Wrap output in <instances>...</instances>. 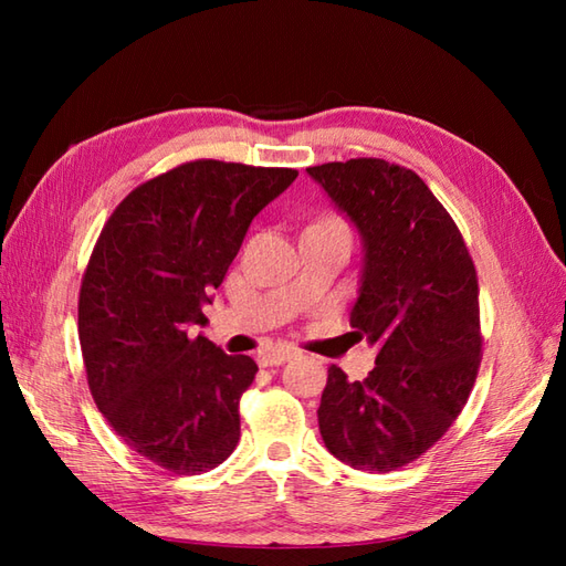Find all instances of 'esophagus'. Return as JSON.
<instances>
[{"label":"esophagus","instance_id":"obj_1","mask_svg":"<svg viewBox=\"0 0 566 566\" xmlns=\"http://www.w3.org/2000/svg\"><path fill=\"white\" fill-rule=\"evenodd\" d=\"M292 357H296V347L280 345V347H268V350H262L258 355V363L262 367H274V365L286 363V359H292Z\"/></svg>","mask_w":566,"mask_h":566}]
</instances>
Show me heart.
Returning a JSON list of instances; mask_svg holds the SVG:
<instances>
[{"instance_id":"obj_1","label":"heart","mask_w":566,"mask_h":566,"mask_svg":"<svg viewBox=\"0 0 566 566\" xmlns=\"http://www.w3.org/2000/svg\"><path fill=\"white\" fill-rule=\"evenodd\" d=\"M321 221H340V219H335V216H326V219H321Z\"/></svg>"}]
</instances>
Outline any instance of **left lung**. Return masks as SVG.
Wrapping results in <instances>:
<instances>
[{
	"label": "left lung",
	"instance_id": "1",
	"mask_svg": "<svg viewBox=\"0 0 566 566\" xmlns=\"http://www.w3.org/2000/svg\"><path fill=\"white\" fill-rule=\"evenodd\" d=\"M308 175L363 233L350 323L379 350L363 381L328 369L321 436L340 462L394 472L450 430L474 389L484 343L474 260L448 209L408 167L355 158Z\"/></svg>",
	"mask_w": 566,
	"mask_h": 566
}]
</instances>
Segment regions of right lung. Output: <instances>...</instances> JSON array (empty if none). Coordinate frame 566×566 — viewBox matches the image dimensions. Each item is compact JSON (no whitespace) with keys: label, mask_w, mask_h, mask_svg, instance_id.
<instances>
[{"label":"right lung","mask_w":566,"mask_h":566,"mask_svg":"<svg viewBox=\"0 0 566 566\" xmlns=\"http://www.w3.org/2000/svg\"><path fill=\"white\" fill-rule=\"evenodd\" d=\"M292 167L191 160L138 185L82 274L77 333L92 399L130 450L175 474L226 462L255 359L187 333Z\"/></svg>","instance_id":"add662e5"}]
</instances>
